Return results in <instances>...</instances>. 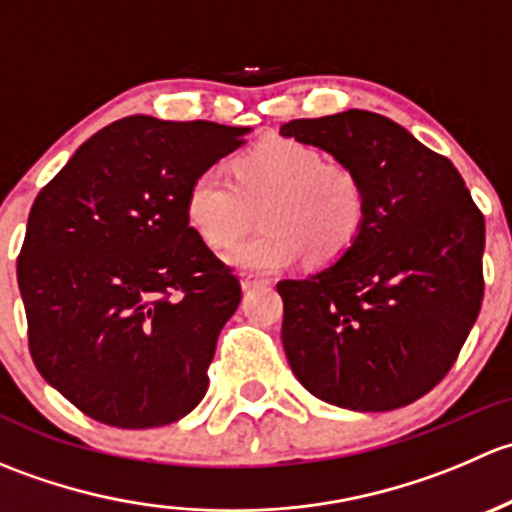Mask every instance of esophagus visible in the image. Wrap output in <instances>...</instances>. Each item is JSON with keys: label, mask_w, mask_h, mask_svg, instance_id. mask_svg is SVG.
<instances>
[{"label": "esophagus", "mask_w": 512, "mask_h": 512, "mask_svg": "<svg viewBox=\"0 0 512 512\" xmlns=\"http://www.w3.org/2000/svg\"><path fill=\"white\" fill-rule=\"evenodd\" d=\"M240 285H242V289H245V292H250V289H255V287H265L267 280H265V277L250 275V272H242Z\"/></svg>", "instance_id": "obj_1"}]
</instances>
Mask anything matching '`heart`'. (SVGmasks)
<instances>
[{"mask_svg":"<svg viewBox=\"0 0 512 512\" xmlns=\"http://www.w3.org/2000/svg\"><path fill=\"white\" fill-rule=\"evenodd\" d=\"M262 208L265 232L227 252L232 267L275 275L302 260L329 265L347 255L366 220V190L356 170L327 163L292 138H267L235 160V180L208 168L185 193L190 230L213 250L232 245Z\"/></svg>","mask_w":512,"mask_h":512,"instance_id":"obj_1","label":"heart"}]
</instances>
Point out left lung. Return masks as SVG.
<instances>
[{
	"instance_id": "obj_1",
	"label": "left lung",
	"mask_w": 512,
	"mask_h": 512,
	"mask_svg": "<svg viewBox=\"0 0 512 512\" xmlns=\"http://www.w3.org/2000/svg\"><path fill=\"white\" fill-rule=\"evenodd\" d=\"M280 133L349 165L366 190L347 255L277 285L289 366L339 409L414 404L448 374L478 319L483 213L451 160L379 113L297 118Z\"/></svg>"
}]
</instances>
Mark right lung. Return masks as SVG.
Wrapping results in <instances>:
<instances>
[{"mask_svg":"<svg viewBox=\"0 0 512 512\" xmlns=\"http://www.w3.org/2000/svg\"><path fill=\"white\" fill-rule=\"evenodd\" d=\"M245 133L213 121L121 118L36 195L17 260L29 352L86 416L153 428L203 401L242 289L190 230L185 193Z\"/></svg>","mask_w":512,"mask_h":512,"instance_id":"right-lung-1","label":"right lung"}]
</instances>
